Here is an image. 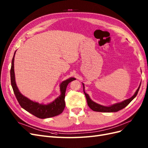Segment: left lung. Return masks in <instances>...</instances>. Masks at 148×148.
<instances>
[{
	"label": "left lung",
	"mask_w": 148,
	"mask_h": 148,
	"mask_svg": "<svg viewBox=\"0 0 148 148\" xmlns=\"http://www.w3.org/2000/svg\"><path fill=\"white\" fill-rule=\"evenodd\" d=\"M82 84L83 86V91H84V93L85 95V96H86V97L88 105L89 107V108L91 109L94 111L101 112H117L121 109L125 108V107L127 106L129 104V103H130V102L136 96L139 89H140V88L141 86V84H140V86L138 87L137 90L136 91L135 93L134 94V95L132 97H131L130 98H129V99L125 100V101L121 102H119V103H116V104H114L110 106H102V105L97 104V103H96L95 102L92 101L90 99V97H89L88 94L85 92L84 85L83 83H82Z\"/></svg>",
	"instance_id": "left-lung-1"
}]
</instances>
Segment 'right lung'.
Wrapping results in <instances>:
<instances>
[{
    "label": "right lung",
    "instance_id": "add662e5",
    "mask_svg": "<svg viewBox=\"0 0 148 148\" xmlns=\"http://www.w3.org/2000/svg\"><path fill=\"white\" fill-rule=\"evenodd\" d=\"M15 52H15L12 60L10 79L13 92H14L16 99L18 102H19L21 107L30 114H33L39 119L50 118L60 114L64 111L65 106V97L67 85L69 84V83L76 79L75 78H70L62 82L60 84V90L61 92L60 95L59 97H57L53 102L49 103V104H39L38 102L31 101L22 95L16 86L14 72V57Z\"/></svg>",
    "mask_w": 148,
    "mask_h": 148
}]
</instances>
